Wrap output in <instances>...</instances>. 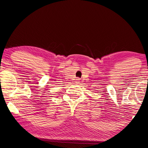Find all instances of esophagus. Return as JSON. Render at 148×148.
Masks as SVG:
<instances>
[{
  "label": "esophagus",
  "mask_w": 148,
  "mask_h": 148,
  "mask_svg": "<svg viewBox=\"0 0 148 148\" xmlns=\"http://www.w3.org/2000/svg\"><path fill=\"white\" fill-rule=\"evenodd\" d=\"M79 78H77V79H76V81H75V82H76V84H79Z\"/></svg>",
  "instance_id": "1"
}]
</instances>
